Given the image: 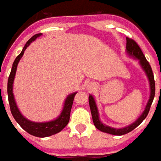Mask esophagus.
<instances>
[{
    "mask_svg": "<svg viewBox=\"0 0 161 161\" xmlns=\"http://www.w3.org/2000/svg\"><path fill=\"white\" fill-rule=\"evenodd\" d=\"M89 88H92V87H89Z\"/></svg>",
    "mask_w": 161,
    "mask_h": 161,
    "instance_id": "esophagus-1",
    "label": "esophagus"
}]
</instances>
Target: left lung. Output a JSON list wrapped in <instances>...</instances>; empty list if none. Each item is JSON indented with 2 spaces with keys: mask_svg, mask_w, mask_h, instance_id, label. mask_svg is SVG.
<instances>
[{
  "mask_svg": "<svg viewBox=\"0 0 161 161\" xmlns=\"http://www.w3.org/2000/svg\"><path fill=\"white\" fill-rule=\"evenodd\" d=\"M126 51H127V53H129L131 56L135 57L136 59L140 60L141 67L144 69V71L146 72V74H147L148 77V80L150 81V88H151L150 99L148 101L147 107L145 108V111L140 116V118L135 122H133L130 126H126L124 128L118 129V128H113V127H110V126H106L103 123L101 122V120L99 119L98 109H97L96 104H95V101H94L93 97L92 95H89V97H88L90 109H91V114H92V118H93V124H94L95 127H96L97 129L100 130V131H102L104 133H110V134H114V135H123V134H126V133L133 131L135 127H137L146 119V117L147 116L149 110H150V108H151V105L153 103V101L154 95H155V81H154V76H153V74L151 66H150L149 62L146 59V57H145V55L142 53L141 47L137 44V42H135V41H133V39L128 38V37H126Z\"/></svg>",
  "mask_w": 161,
  "mask_h": 161,
  "instance_id": "left-lung-1",
  "label": "left lung"
}]
</instances>
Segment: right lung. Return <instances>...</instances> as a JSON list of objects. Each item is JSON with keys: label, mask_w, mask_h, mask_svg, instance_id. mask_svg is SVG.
<instances>
[{"label": "right lung", "mask_w": 161, "mask_h": 161, "mask_svg": "<svg viewBox=\"0 0 161 161\" xmlns=\"http://www.w3.org/2000/svg\"><path fill=\"white\" fill-rule=\"evenodd\" d=\"M41 35H42V34H36V35H35L33 37L29 39L26 43V45L24 46L22 51L20 52V54L15 58V60L14 61L12 69H11L10 75L8 76V96L10 111L12 113V115H13L14 119L17 121V123L26 132L30 133L31 135H34V136H36V137L43 138L51 136V135H53L55 133H59L68 125L69 119H70V113H71V108L72 106H73V102H74V99H75V94L77 93H72V94L67 97V99L65 101L64 108H63V110L61 112L60 116L56 119L49 121V122H33V121H30L26 118H24L22 114L20 113L19 109L17 108L13 94V82L14 75H15V72H16L17 65H18V62L20 61V58L23 55L24 51L28 47V45Z\"/></svg>", "instance_id": "obj_1"}]
</instances>
